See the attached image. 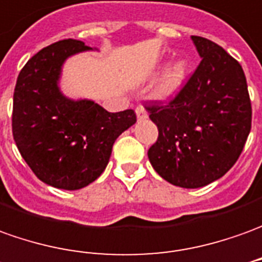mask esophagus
<instances>
[{"label": "esophagus", "instance_id": "1", "mask_svg": "<svg viewBox=\"0 0 262 262\" xmlns=\"http://www.w3.org/2000/svg\"><path fill=\"white\" fill-rule=\"evenodd\" d=\"M135 114H137V120H138V121L145 120V118L148 117V114H147V110L142 107V105H138V107L135 108Z\"/></svg>", "mask_w": 262, "mask_h": 262}]
</instances>
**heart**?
Wrapping results in <instances>:
<instances>
[{"instance_id":"b5f03b06","label":"heart","mask_w":262,"mask_h":262,"mask_svg":"<svg viewBox=\"0 0 262 262\" xmlns=\"http://www.w3.org/2000/svg\"><path fill=\"white\" fill-rule=\"evenodd\" d=\"M187 77H188V62L185 59H178L174 64H171L155 85L152 93L155 100L162 102L174 100L185 85Z\"/></svg>"}]
</instances>
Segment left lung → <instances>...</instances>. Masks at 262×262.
Wrapping results in <instances>:
<instances>
[{
	"instance_id": "left-lung-1",
	"label": "left lung",
	"mask_w": 262,
	"mask_h": 262,
	"mask_svg": "<svg viewBox=\"0 0 262 262\" xmlns=\"http://www.w3.org/2000/svg\"><path fill=\"white\" fill-rule=\"evenodd\" d=\"M201 62L168 105L147 107L158 128L151 165L172 185L200 188L237 162L251 129V101L243 67L224 48L191 37Z\"/></svg>"
}]
</instances>
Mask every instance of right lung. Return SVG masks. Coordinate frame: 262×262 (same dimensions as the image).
<instances>
[{
    "mask_svg": "<svg viewBox=\"0 0 262 262\" xmlns=\"http://www.w3.org/2000/svg\"><path fill=\"white\" fill-rule=\"evenodd\" d=\"M90 50L71 38L45 47L21 70L14 90V141L32 172L55 188L74 191L95 181L115 140L137 121L133 110L108 113L94 101L61 93L64 62Z\"/></svg>",
    "mask_w": 262,
    "mask_h": 262,
    "instance_id": "right-lung-1",
    "label": "right lung"
}]
</instances>
